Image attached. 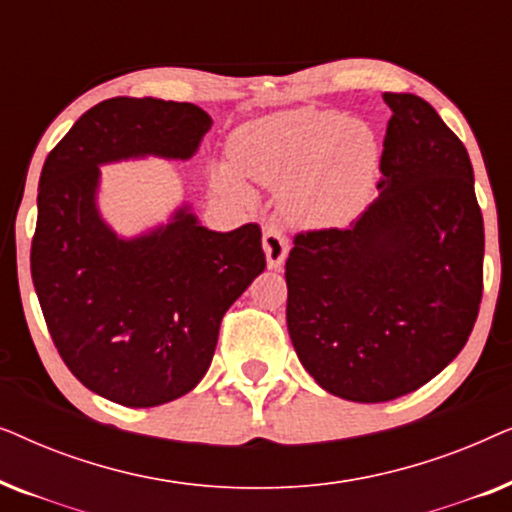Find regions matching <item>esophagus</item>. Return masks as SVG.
Masks as SVG:
<instances>
[{
  "label": "esophagus",
  "mask_w": 512,
  "mask_h": 512,
  "mask_svg": "<svg viewBox=\"0 0 512 512\" xmlns=\"http://www.w3.org/2000/svg\"><path fill=\"white\" fill-rule=\"evenodd\" d=\"M263 251L268 258V268L279 270L289 256V240L277 226H265L263 230Z\"/></svg>",
  "instance_id": "1"
}]
</instances>
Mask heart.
Masks as SVG:
<instances>
[{
  "label": "heart",
  "mask_w": 512,
  "mask_h": 512,
  "mask_svg": "<svg viewBox=\"0 0 512 512\" xmlns=\"http://www.w3.org/2000/svg\"><path fill=\"white\" fill-rule=\"evenodd\" d=\"M380 163V144L366 123L338 111L303 107L237 130L233 163H216L212 184L247 198V177L279 191V207L296 226L340 228L373 198Z\"/></svg>",
  "instance_id": "b5f03b06"
}]
</instances>
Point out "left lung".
Here are the masks:
<instances>
[{
	"instance_id": "obj_1",
	"label": "left lung",
	"mask_w": 512,
	"mask_h": 512,
	"mask_svg": "<svg viewBox=\"0 0 512 512\" xmlns=\"http://www.w3.org/2000/svg\"><path fill=\"white\" fill-rule=\"evenodd\" d=\"M380 198L349 228L305 230L286 258V326L328 394L384 403L433 380L482 300L485 226L473 165L438 111L384 93Z\"/></svg>"
}]
</instances>
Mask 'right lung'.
<instances>
[{"instance_id":"right-lung-1","label":"right lung","mask_w":512,"mask_h":512,"mask_svg":"<svg viewBox=\"0 0 512 512\" xmlns=\"http://www.w3.org/2000/svg\"><path fill=\"white\" fill-rule=\"evenodd\" d=\"M207 111L111 97L48 153L30 268L53 345L76 380L128 408L184 396L212 363L223 314L265 270L258 223L214 233L188 205L167 226L121 240L95 205L100 165L191 158Z\"/></svg>"}]
</instances>
